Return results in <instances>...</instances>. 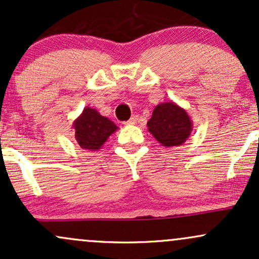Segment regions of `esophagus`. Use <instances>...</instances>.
<instances>
[{"instance_id":"34e87169","label":"esophagus","mask_w":259,"mask_h":259,"mask_svg":"<svg viewBox=\"0 0 259 259\" xmlns=\"http://www.w3.org/2000/svg\"><path fill=\"white\" fill-rule=\"evenodd\" d=\"M138 120H139L138 115H133V117L126 121V124H129V125H134V124L138 123Z\"/></svg>"}]
</instances>
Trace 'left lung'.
Instances as JSON below:
<instances>
[{"label": "left lung", "mask_w": 259, "mask_h": 259, "mask_svg": "<svg viewBox=\"0 0 259 259\" xmlns=\"http://www.w3.org/2000/svg\"><path fill=\"white\" fill-rule=\"evenodd\" d=\"M147 127L163 146H180L191 135L192 120L185 109L177 103L163 102L154 107Z\"/></svg>", "instance_id": "obj_1"}]
</instances>
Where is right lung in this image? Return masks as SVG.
Returning <instances> with one entry per match:
<instances>
[{
    "instance_id": "1",
    "label": "right lung",
    "mask_w": 259,
    "mask_h": 259,
    "mask_svg": "<svg viewBox=\"0 0 259 259\" xmlns=\"http://www.w3.org/2000/svg\"><path fill=\"white\" fill-rule=\"evenodd\" d=\"M73 127L79 146L89 151H99L107 139L118 130L112 120L91 107H85L81 114L74 120Z\"/></svg>"
}]
</instances>
